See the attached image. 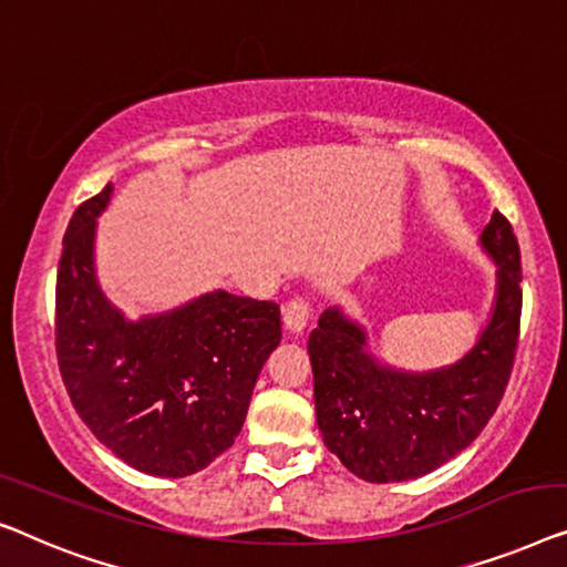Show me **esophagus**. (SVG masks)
Listing matches in <instances>:
<instances>
[{
	"instance_id": "esophagus-1",
	"label": "esophagus",
	"mask_w": 567,
	"mask_h": 567,
	"mask_svg": "<svg viewBox=\"0 0 567 567\" xmlns=\"http://www.w3.org/2000/svg\"><path fill=\"white\" fill-rule=\"evenodd\" d=\"M282 316H285L287 331L300 333L308 326V321H310V302H308V298H292L285 306V313Z\"/></svg>"
}]
</instances>
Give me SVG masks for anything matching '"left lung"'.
Masks as SVG:
<instances>
[{"instance_id":"obj_1","label":"left lung","mask_w":567,"mask_h":567,"mask_svg":"<svg viewBox=\"0 0 567 567\" xmlns=\"http://www.w3.org/2000/svg\"><path fill=\"white\" fill-rule=\"evenodd\" d=\"M496 261V300L475 347L450 367L405 372L367 352V333L339 308L310 331L316 421L329 452L367 483L413 481L483 432L512 378L522 318V254L498 210L481 234Z\"/></svg>"}]
</instances>
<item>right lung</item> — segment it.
Instances as JSON below:
<instances>
[{
    "instance_id": "1",
    "label": "right lung",
    "mask_w": 567,
    "mask_h": 567,
    "mask_svg": "<svg viewBox=\"0 0 567 567\" xmlns=\"http://www.w3.org/2000/svg\"><path fill=\"white\" fill-rule=\"evenodd\" d=\"M113 195L76 207L55 280V354L90 432L127 465L185 477L241 432L257 378L282 339L280 306L215 290L127 321L94 272L97 215Z\"/></svg>"
}]
</instances>
